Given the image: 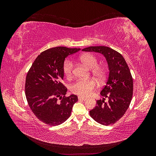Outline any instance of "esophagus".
<instances>
[{
  "mask_svg": "<svg viewBox=\"0 0 156 156\" xmlns=\"http://www.w3.org/2000/svg\"><path fill=\"white\" fill-rule=\"evenodd\" d=\"M78 100H82V101H85L87 100V98H83L82 96H78Z\"/></svg>",
  "mask_w": 156,
  "mask_h": 156,
  "instance_id": "esophagus-1",
  "label": "esophagus"
}]
</instances>
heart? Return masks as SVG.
<instances>
[{"label":"heart","mask_w":156,"mask_h":156,"mask_svg":"<svg viewBox=\"0 0 156 156\" xmlns=\"http://www.w3.org/2000/svg\"><path fill=\"white\" fill-rule=\"evenodd\" d=\"M82 63L85 64L87 67L92 69V73L98 81H102L104 79L106 72L105 69L100 66H98V59L92 54H84L79 57ZM74 68V64L70 59H67L63 64V72L68 78L72 76ZM97 83L93 79H79L75 82L72 87L71 90L77 95L81 96H88L96 88Z\"/></svg>","instance_id":"b5f03b06"}]
</instances>
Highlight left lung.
Segmentation results:
<instances>
[{
	"instance_id": "left-lung-1",
	"label": "left lung",
	"mask_w": 156,
	"mask_h": 156,
	"mask_svg": "<svg viewBox=\"0 0 156 156\" xmlns=\"http://www.w3.org/2000/svg\"><path fill=\"white\" fill-rule=\"evenodd\" d=\"M82 51L101 53L107 61L108 75L100 94L108 101L105 98L98 100L90 115L102 125L114 124L125 114L133 96V78L128 66L120 53L108 47L92 46Z\"/></svg>"
}]
</instances>
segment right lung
I'll return each instance as SVG.
<instances>
[{"mask_svg":"<svg viewBox=\"0 0 156 156\" xmlns=\"http://www.w3.org/2000/svg\"><path fill=\"white\" fill-rule=\"evenodd\" d=\"M79 50L66 47L47 49L37 56L27 73L25 89L28 104L37 119L46 124H62L78 100L74 94L66 96L67 88L62 81L65 58Z\"/></svg>","mask_w":156,"mask_h":156,"instance_id":"right-lung-1","label":"right lung"}]
</instances>
